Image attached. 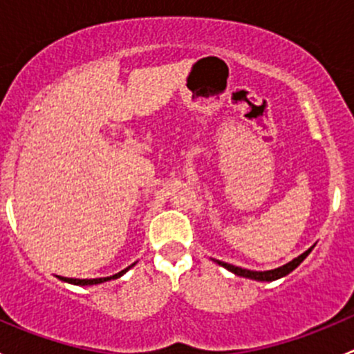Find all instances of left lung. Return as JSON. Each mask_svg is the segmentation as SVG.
Returning <instances> with one entry per match:
<instances>
[{
	"mask_svg": "<svg viewBox=\"0 0 354 354\" xmlns=\"http://www.w3.org/2000/svg\"><path fill=\"white\" fill-rule=\"evenodd\" d=\"M313 246H310L306 252H303L301 255H298L296 259H292L291 262L284 263V266L277 267V269H272V270H248V269H241V267H236V266H231V263L221 262V260H216V263H219V266H223L224 269H227L230 272L236 274V276H240V277H246V279H253V281H262V283H272V281L281 279V277L288 276L289 272H292V270H295L296 267H298L299 263H301L303 260L310 255V252L313 250Z\"/></svg>",
	"mask_w": 354,
	"mask_h": 354,
	"instance_id": "1",
	"label": "left lung"
}]
</instances>
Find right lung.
<instances>
[{
  "label": "right lung",
  "instance_id": "1",
  "mask_svg": "<svg viewBox=\"0 0 354 354\" xmlns=\"http://www.w3.org/2000/svg\"><path fill=\"white\" fill-rule=\"evenodd\" d=\"M135 263H137V262H135ZM135 263H131V266H128L124 270H121V272L114 274V276H109V277H95V279H71V277H59V279H62L63 283L75 284V286H94V284H102V283H106V281L118 279V277L123 276L124 272H128V270H130L131 267L135 266Z\"/></svg>",
  "mask_w": 354,
  "mask_h": 354
}]
</instances>
